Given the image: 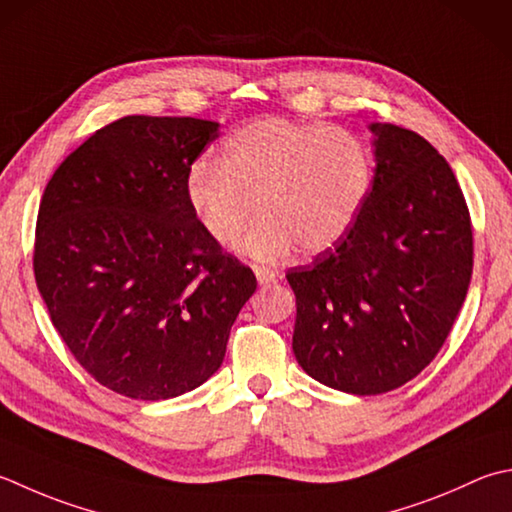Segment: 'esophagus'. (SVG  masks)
Returning a JSON list of instances; mask_svg holds the SVG:
<instances>
[{
	"mask_svg": "<svg viewBox=\"0 0 512 512\" xmlns=\"http://www.w3.org/2000/svg\"><path fill=\"white\" fill-rule=\"evenodd\" d=\"M253 270H255V277H257L259 286H270V284H275L277 279H279V275L275 273V270H270L266 266H255Z\"/></svg>",
	"mask_w": 512,
	"mask_h": 512,
	"instance_id": "34e87169",
	"label": "esophagus"
}]
</instances>
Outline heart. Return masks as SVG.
I'll return each mask as SVG.
<instances>
[{
  "label": "heart",
  "mask_w": 512,
  "mask_h": 512,
  "mask_svg": "<svg viewBox=\"0 0 512 512\" xmlns=\"http://www.w3.org/2000/svg\"><path fill=\"white\" fill-rule=\"evenodd\" d=\"M370 186L373 157L355 133L262 117L226 137L219 159L190 164L186 202L222 246L237 242L257 208L262 217L242 253L275 262L297 244L310 255L335 248L353 228Z\"/></svg>",
  "instance_id": "heart-1"
}]
</instances>
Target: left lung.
Segmentation results:
<instances>
[{"instance_id": "left-lung-1", "label": "left lung", "mask_w": 512, "mask_h": 512, "mask_svg": "<svg viewBox=\"0 0 512 512\" xmlns=\"http://www.w3.org/2000/svg\"><path fill=\"white\" fill-rule=\"evenodd\" d=\"M368 128L375 177L353 228L286 275L299 366L350 395L388 393L422 373L473 275L468 206L446 159L413 130Z\"/></svg>"}]
</instances>
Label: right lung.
Returning <instances> with one entry per match:
<instances>
[{
  "label": "right lung",
  "instance_id": "add662e5",
  "mask_svg": "<svg viewBox=\"0 0 512 512\" xmlns=\"http://www.w3.org/2000/svg\"><path fill=\"white\" fill-rule=\"evenodd\" d=\"M219 124L128 115L55 170L35 233V282L50 322L99 384L130 399L202 386L255 293L186 202V173Z\"/></svg>",
  "mask_w": 512,
  "mask_h": 512
}]
</instances>
